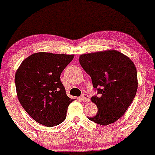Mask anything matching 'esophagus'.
<instances>
[{
    "label": "esophagus",
    "mask_w": 155,
    "mask_h": 155,
    "mask_svg": "<svg viewBox=\"0 0 155 155\" xmlns=\"http://www.w3.org/2000/svg\"><path fill=\"white\" fill-rule=\"evenodd\" d=\"M81 99L85 102H90V96L87 94H83L81 95Z\"/></svg>",
    "instance_id": "1"
}]
</instances>
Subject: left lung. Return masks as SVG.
Returning <instances> with one entry per match:
<instances>
[{
	"mask_svg": "<svg viewBox=\"0 0 155 155\" xmlns=\"http://www.w3.org/2000/svg\"><path fill=\"white\" fill-rule=\"evenodd\" d=\"M79 62L91 77L98 94L91 97L98 113L87 118L100 125L113 124L124 116L136 95V67L128 57L116 50L82 54Z\"/></svg>",
	"mask_w": 155,
	"mask_h": 155,
	"instance_id": "left-lung-1",
	"label": "left lung"
}]
</instances>
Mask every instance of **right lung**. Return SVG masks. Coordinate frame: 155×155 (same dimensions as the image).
<instances>
[{
  "label": "right lung",
  "instance_id": "1",
  "mask_svg": "<svg viewBox=\"0 0 155 155\" xmlns=\"http://www.w3.org/2000/svg\"><path fill=\"white\" fill-rule=\"evenodd\" d=\"M73 58L74 55L67 54L33 53L16 71L18 98L37 123L49 127L65 120L68 105L74 99L66 94L61 74Z\"/></svg>",
  "mask_w": 155,
  "mask_h": 155
}]
</instances>
